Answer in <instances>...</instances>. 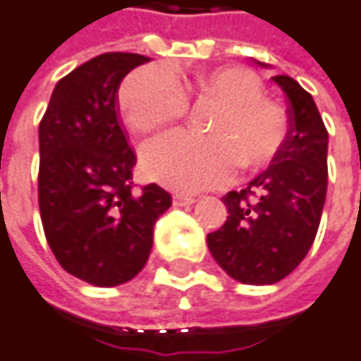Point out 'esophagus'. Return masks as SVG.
Returning a JSON list of instances; mask_svg holds the SVG:
<instances>
[{"label": "esophagus", "instance_id": "esophagus-1", "mask_svg": "<svg viewBox=\"0 0 361 361\" xmlns=\"http://www.w3.org/2000/svg\"><path fill=\"white\" fill-rule=\"evenodd\" d=\"M195 196L190 195H183V192H176L173 195V204L175 206H188V204H195Z\"/></svg>", "mask_w": 361, "mask_h": 361}]
</instances>
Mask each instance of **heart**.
Instances as JSON below:
<instances>
[{
	"label": "heart",
	"mask_w": 361,
	"mask_h": 361,
	"mask_svg": "<svg viewBox=\"0 0 361 361\" xmlns=\"http://www.w3.org/2000/svg\"><path fill=\"white\" fill-rule=\"evenodd\" d=\"M186 90L220 108L206 123V137L173 131L145 145L141 166L149 178L178 190H202L232 180L238 165L257 171L277 157L287 119L277 104L263 98L253 72L240 66L198 72ZM119 108L133 131L151 133L183 118L188 98L166 66L149 64L121 84Z\"/></svg>",
	"instance_id": "obj_1"
}]
</instances>
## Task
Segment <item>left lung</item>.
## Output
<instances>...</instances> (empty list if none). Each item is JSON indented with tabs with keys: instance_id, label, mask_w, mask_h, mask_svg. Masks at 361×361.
<instances>
[{
	"instance_id": "1",
	"label": "left lung",
	"mask_w": 361,
	"mask_h": 361,
	"mask_svg": "<svg viewBox=\"0 0 361 361\" xmlns=\"http://www.w3.org/2000/svg\"><path fill=\"white\" fill-rule=\"evenodd\" d=\"M273 80L289 102V133L267 171L224 196L228 220L206 238L216 263L245 285H273L307 257L326 200L328 131L317 104L290 76Z\"/></svg>"
}]
</instances>
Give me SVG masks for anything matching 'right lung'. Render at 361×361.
<instances>
[{
	"label": "right lung",
	"mask_w": 361,
	"mask_h": 361,
	"mask_svg": "<svg viewBox=\"0 0 361 361\" xmlns=\"http://www.w3.org/2000/svg\"><path fill=\"white\" fill-rule=\"evenodd\" d=\"M147 56L106 52L56 82L39 126V210L62 269L96 287H116L145 267L153 226L171 195L133 192L135 153L118 114L121 80Z\"/></svg>",
	"instance_id": "add662e5"
}]
</instances>
